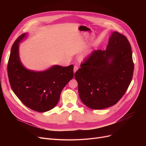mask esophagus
Listing matches in <instances>:
<instances>
[{"instance_id": "obj_1", "label": "esophagus", "mask_w": 146, "mask_h": 146, "mask_svg": "<svg viewBox=\"0 0 146 146\" xmlns=\"http://www.w3.org/2000/svg\"><path fill=\"white\" fill-rule=\"evenodd\" d=\"M78 68H79V67H78V66H74V68H73L74 73H76V72L78 70Z\"/></svg>"}]
</instances>
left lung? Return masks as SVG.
<instances>
[{"label": "left lung", "mask_w": 146, "mask_h": 146, "mask_svg": "<svg viewBox=\"0 0 146 146\" xmlns=\"http://www.w3.org/2000/svg\"><path fill=\"white\" fill-rule=\"evenodd\" d=\"M74 74L82 102L93 110L115 105L131 82L134 63L131 47L125 36L117 31L106 50H95Z\"/></svg>", "instance_id": "8db88e82"}]
</instances>
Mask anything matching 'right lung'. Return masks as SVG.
<instances>
[{
	"mask_svg": "<svg viewBox=\"0 0 146 146\" xmlns=\"http://www.w3.org/2000/svg\"><path fill=\"white\" fill-rule=\"evenodd\" d=\"M27 36L21 35L12 45L7 64L11 88L29 108L44 112L57 105L61 90L73 78V65H55L47 70L34 72L25 68L19 56V42Z\"/></svg>",
	"mask_w": 146,
	"mask_h": 146,
	"instance_id": "right-lung-1",
	"label": "right lung"
}]
</instances>
